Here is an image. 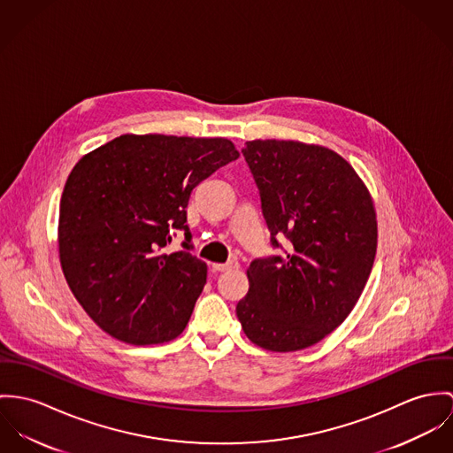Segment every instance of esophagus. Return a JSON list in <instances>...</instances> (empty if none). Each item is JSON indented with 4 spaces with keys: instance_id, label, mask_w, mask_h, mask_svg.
Masks as SVG:
<instances>
[{
    "instance_id": "1",
    "label": "esophagus",
    "mask_w": 453,
    "mask_h": 453,
    "mask_svg": "<svg viewBox=\"0 0 453 453\" xmlns=\"http://www.w3.org/2000/svg\"><path fill=\"white\" fill-rule=\"evenodd\" d=\"M211 267H213V271L222 273V271H229V269H238V267H240V262H238V260H229V262H226V264H213Z\"/></svg>"
}]
</instances>
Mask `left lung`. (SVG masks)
<instances>
[{
  "mask_svg": "<svg viewBox=\"0 0 453 453\" xmlns=\"http://www.w3.org/2000/svg\"><path fill=\"white\" fill-rule=\"evenodd\" d=\"M243 156L262 213L285 257L253 260L250 288L236 314L262 349L301 351L332 334L352 311L377 251L372 196L335 151L299 141H249Z\"/></svg>",
  "mask_w": 453,
  "mask_h": 453,
  "instance_id": "obj_1",
  "label": "left lung"
}]
</instances>
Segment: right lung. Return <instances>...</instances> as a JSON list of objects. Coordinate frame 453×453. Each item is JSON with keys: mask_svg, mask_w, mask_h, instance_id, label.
<instances>
[{"mask_svg": "<svg viewBox=\"0 0 453 453\" xmlns=\"http://www.w3.org/2000/svg\"><path fill=\"white\" fill-rule=\"evenodd\" d=\"M238 156L222 137L127 134L74 165L60 198L58 258L73 296L105 334L146 346L184 332L206 264L163 249L175 229L191 238L193 189Z\"/></svg>", "mask_w": 453, "mask_h": 453, "instance_id": "obj_1", "label": "right lung"}]
</instances>
